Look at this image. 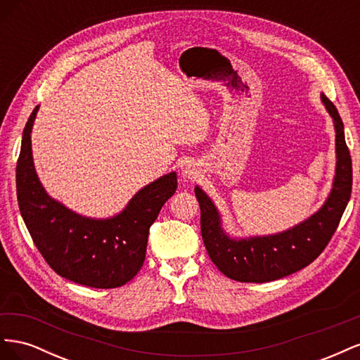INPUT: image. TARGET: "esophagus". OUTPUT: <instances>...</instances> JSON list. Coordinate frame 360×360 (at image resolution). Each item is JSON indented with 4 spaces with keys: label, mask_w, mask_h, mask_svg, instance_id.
<instances>
[{
    "label": "esophagus",
    "mask_w": 360,
    "mask_h": 360,
    "mask_svg": "<svg viewBox=\"0 0 360 360\" xmlns=\"http://www.w3.org/2000/svg\"><path fill=\"white\" fill-rule=\"evenodd\" d=\"M197 174H198V171H197V168H195V165H186L184 167V169H183V177L184 179H197Z\"/></svg>",
    "instance_id": "1"
}]
</instances>
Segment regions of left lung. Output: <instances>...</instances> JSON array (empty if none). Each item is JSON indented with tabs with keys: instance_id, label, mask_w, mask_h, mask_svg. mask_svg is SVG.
<instances>
[{
	"instance_id": "1",
	"label": "left lung",
	"mask_w": 360,
	"mask_h": 360,
	"mask_svg": "<svg viewBox=\"0 0 360 360\" xmlns=\"http://www.w3.org/2000/svg\"><path fill=\"white\" fill-rule=\"evenodd\" d=\"M321 102L333 120L336 168L329 197L308 219L276 234L231 237L224 230L222 217L214 202L200 186H195L201 209V236L205 249L225 276L255 284L288 276L311 264L336 231L350 201L353 169L342 120L324 94H321Z\"/></svg>"
}]
</instances>
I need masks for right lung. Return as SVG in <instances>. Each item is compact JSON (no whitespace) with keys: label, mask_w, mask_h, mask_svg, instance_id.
Returning a JSON list of instances; mask_svg holds the SVG:
<instances>
[{"label":"right lung","mask_w":360,"mask_h":360,"mask_svg":"<svg viewBox=\"0 0 360 360\" xmlns=\"http://www.w3.org/2000/svg\"><path fill=\"white\" fill-rule=\"evenodd\" d=\"M39 106L22 134L16 167L18 204L32 242L46 263L69 281L93 288H117L132 279L146 259L151 224L177 189L168 172L139 189L115 216L96 219L49 197L41 186L31 150Z\"/></svg>","instance_id":"1"}]
</instances>
